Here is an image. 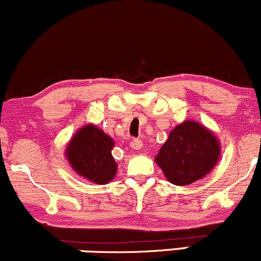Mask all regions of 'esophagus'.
<instances>
[{
	"mask_svg": "<svg viewBox=\"0 0 261 261\" xmlns=\"http://www.w3.org/2000/svg\"><path fill=\"white\" fill-rule=\"evenodd\" d=\"M130 146L133 149H136V150H139V149H142L143 148V142L140 139H133L130 142Z\"/></svg>",
	"mask_w": 261,
	"mask_h": 261,
	"instance_id": "esophagus-1",
	"label": "esophagus"
}]
</instances>
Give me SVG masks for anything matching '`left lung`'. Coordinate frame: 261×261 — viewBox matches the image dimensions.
Segmentation results:
<instances>
[{"label":"left lung","mask_w":261,"mask_h":261,"mask_svg":"<svg viewBox=\"0 0 261 261\" xmlns=\"http://www.w3.org/2000/svg\"><path fill=\"white\" fill-rule=\"evenodd\" d=\"M220 150L213 132L195 121H185L171 130L155 161L171 183L187 186L215 167Z\"/></svg>","instance_id":"left-lung-1"}]
</instances>
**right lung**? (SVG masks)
Wrapping results in <instances>:
<instances>
[{
	"mask_svg": "<svg viewBox=\"0 0 261 261\" xmlns=\"http://www.w3.org/2000/svg\"><path fill=\"white\" fill-rule=\"evenodd\" d=\"M113 146L115 142L105 132L87 124L70 139L66 156L79 176L96 185H106L117 172V164L111 154Z\"/></svg>",
	"mask_w": 261,
	"mask_h": 261,
	"instance_id": "right-lung-1",
	"label": "right lung"
}]
</instances>
